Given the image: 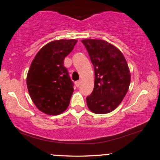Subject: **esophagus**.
Segmentation results:
<instances>
[{
    "label": "esophagus",
    "instance_id": "1",
    "mask_svg": "<svg viewBox=\"0 0 160 160\" xmlns=\"http://www.w3.org/2000/svg\"><path fill=\"white\" fill-rule=\"evenodd\" d=\"M75 84H76V86L77 87V88H78L81 84V81H77V82H76Z\"/></svg>",
    "mask_w": 160,
    "mask_h": 160
}]
</instances>
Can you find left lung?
<instances>
[{
	"label": "left lung",
	"mask_w": 160,
	"mask_h": 160,
	"mask_svg": "<svg viewBox=\"0 0 160 160\" xmlns=\"http://www.w3.org/2000/svg\"><path fill=\"white\" fill-rule=\"evenodd\" d=\"M94 66V89L87 104L95 114L115 109L128 92L131 75L125 57L118 48L102 39L82 40Z\"/></svg>",
	"instance_id": "1"
}]
</instances>
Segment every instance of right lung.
<instances>
[{"label":"right lung","instance_id":"add662e5","mask_svg":"<svg viewBox=\"0 0 160 160\" xmlns=\"http://www.w3.org/2000/svg\"><path fill=\"white\" fill-rule=\"evenodd\" d=\"M76 39H59L39 50L26 78L30 97L47 115H59L67 109L73 92V83L64 66V59L73 49Z\"/></svg>","mask_w":160,"mask_h":160}]
</instances>
